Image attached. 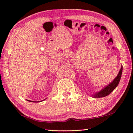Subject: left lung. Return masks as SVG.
<instances>
[{
  "label": "left lung",
  "mask_w": 133,
  "mask_h": 133,
  "mask_svg": "<svg viewBox=\"0 0 133 133\" xmlns=\"http://www.w3.org/2000/svg\"><path fill=\"white\" fill-rule=\"evenodd\" d=\"M123 71V66H121L120 70L119 71L118 75L115 78L112 82L110 83L109 85H107V86H105L104 89H102L100 91L96 93L93 95V97L95 98H100L103 97H105L111 93V92L115 89L117 86L119 82H120V78L121 77V74H122Z\"/></svg>",
  "instance_id": "obj_1"
}]
</instances>
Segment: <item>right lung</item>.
I'll return each instance as SVG.
<instances>
[{"label":"right lung","instance_id":"obj_1","mask_svg":"<svg viewBox=\"0 0 133 133\" xmlns=\"http://www.w3.org/2000/svg\"><path fill=\"white\" fill-rule=\"evenodd\" d=\"M28 101H29V102H32V101H30V100H28ZM40 102H41V101H40Z\"/></svg>","mask_w":133,"mask_h":133}]
</instances>
